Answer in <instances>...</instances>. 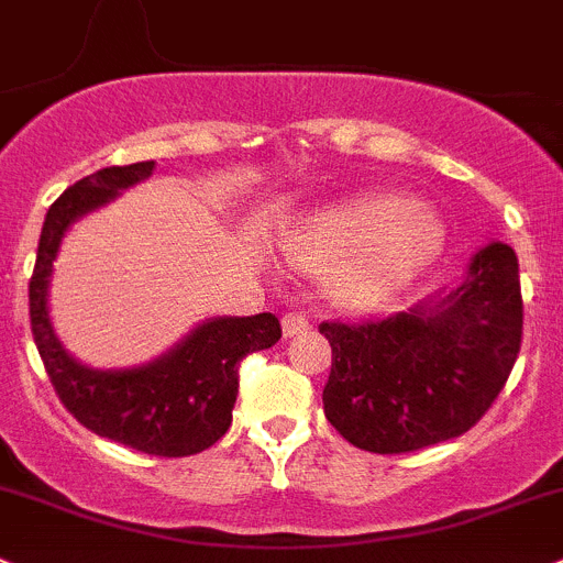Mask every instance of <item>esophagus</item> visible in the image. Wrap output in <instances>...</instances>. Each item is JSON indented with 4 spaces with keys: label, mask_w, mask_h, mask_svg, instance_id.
I'll use <instances>...</instances> for the list:
<instances>
[{
    "label": "esophagus",
    "mask_w": 563,
    "mask_h": 563,
    "mask_svg": "<svg viewBox=\"0 0 563 563\" xmlns=\"http://www.w3.org/2000/svg\"><path fill=\"white\" fill-rule=\"evenodd\" d=\"M306 330H309V320H306V317H300V314H284L282 317L284 339H292V335L306 333Z\"/></svg>",
    "instance_id": "34e87169"
}]
</instances>
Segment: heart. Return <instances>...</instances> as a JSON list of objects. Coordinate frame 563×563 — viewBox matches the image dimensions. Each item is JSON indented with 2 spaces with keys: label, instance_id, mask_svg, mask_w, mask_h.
<instances>
[{
  "label": "heart",
  "instance_id": "heart-1",
  "mask_svg": "<svg viewBox=\"0 0 563 563\" xmlns=\"http://www.w3.org/2000/svg\"><path fill=\"white\" fill-rule=\"evenodd\" d=\"M282 252L306 274H324L339 309L390 303L442 252V224L426 202L361 192L317 208L284 233Z\"/></svg>",
  "mask_w": 563,
  "mask_h": 563
}]
</instances>
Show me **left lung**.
Returning a JSON list of instances; mask_svg holds the SVG:
<instances>
[{
    "mask_svg": "<svg viewBox=\"0 0 563 563\" xmlns=\"http://www.w3.org/2000/svg\"><path fill=\"white\" fill-rule=\"evenodd\" d=\"M333 366L324 417L355 448L411 453L466 433L520 352L523 300L512 246L472 254L455 284L382 322H322Z\"/></svg>",
    "mask_w": 563,
    "mask_h": 563,
    "instance_id": "obj_1",
    "label": "left lung"
}]
</instances>
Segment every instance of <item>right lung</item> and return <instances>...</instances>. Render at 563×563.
<instances>
[{
  "label": "right lung",
  "mask_w": 563,
  "mask_h": 563,
  "mask_svg": "<svg viewBox=\"0 0 563 563\" xmlns=\"http://www.w3.org/2000/svg\"><path fill=\"white\" fill-rule=\"evenodd\" d=\"M152 173L154 162L102 167L73 184L48 208L29 282V317L56 396L80 426L141 453L184 457L224 437L239 396V363L249 352L268 350L282 339L279 320L268 311L211 317L143 366L95 368L65 350L48 309L54 260L67 230Z\"/></svg>",
  "instance_id": "add662e5"
}]
</instances>
